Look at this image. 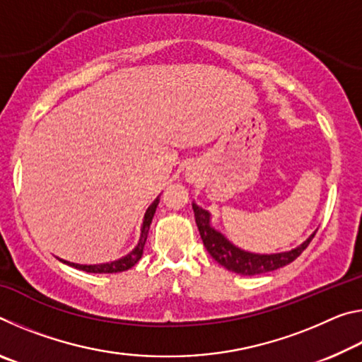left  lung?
Instances as JSON below:
<instances>
[{
    "label": "left lung",
    "instance_id": "1",
    "mask_svg": "<svg viewBox=\"0 0 362 362\" xmlns=\"http://www.w3.org/2000/svg\"><path fill=\"white\" fill-rule=\"evenodd\" d=\"M193 211L201 240H203L207 252H209L212 259L218 262L220 265L230 269V272L243 274V276H255V274L274 272V269H278L281 267L289 265L291 262L296 260L297 257L308 247V244L316 235L315 231L313 235L300 244V246H297L296 249L286 250V252L254 254L236 247L235 244L226 240L222 233L214 228L211 223V214L203 209V207L193 203Z\"/></svg>",
    "mask_w": 362,
    "mask_h": 362
}]
</instances>
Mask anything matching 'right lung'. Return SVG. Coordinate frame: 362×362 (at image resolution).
<instances>
[{
  "label": "right lung",
  "mask_w": 362,
  "mask_h": 362,
  "mask_svg": "<svg viewBox=\"0 0 362 362\" xmlns=\"http://www.w3.org/2000/svg\"><path fill=\"white\" fill-rule=\"evenodd\" d=\"M158 203H159V196L150 204L148 209H146L145 217H144V223H142V230H140L139 244L127 255L121 257V259L115 260V262L100 263V265H79V263H71V262H66V260H62V259H59V260L66 263V265H70L73 268L83 269V272H88V273H119V272H126V269L132 268L140 259H142L145 241H146V236H148L150 223L153 220V216H155V212H156Z\"/></svg>",
  "instance_id": "1"
}]
</instances>
